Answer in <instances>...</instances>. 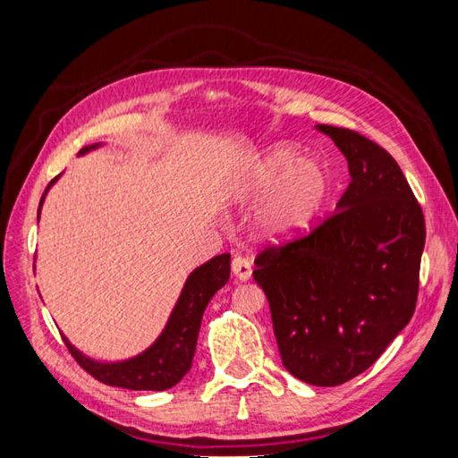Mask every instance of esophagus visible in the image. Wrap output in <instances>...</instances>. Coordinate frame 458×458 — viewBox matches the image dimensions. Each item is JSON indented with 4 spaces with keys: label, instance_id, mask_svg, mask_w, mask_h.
Returning <instances> with one entry per match:
<instances>
[{
    "label": "esophagus",
    "instance_id": "esophagus-1",
    "mask_svg": "<svg viewBox=\"0 0 458 458\" xmlns=\"http://www.w3.org/2000/svg\"><path fill=\"white\" fill-rule=\"evenodd\" d=\"M231 269L239 281H248L252 276V261L244 256H234Z\"/></svg>",
    "mask_w": 458,
    "mask_h": 458
}]
</instances>
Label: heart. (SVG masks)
I'll return each instance as SVG.
<instances>
[{"mask_svg":"<svg viewBox=\"0 0 458 458\" xmlns=\"http://www.w3.org/2000/svg\"><path fill=\"white\" fill-rule=\"evenodd\" d=\"M294 158L288 145H271L246 175L248 195H267L254 214L252 225L259 237L284 241L310 225L328 192V175L315 158Z\"/></svg>","mask_w":458,"mask_h":458,"instance_id":"b5f03b06","label":"heart"}]
</instances>
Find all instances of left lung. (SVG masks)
Segmentation results:
<instances>
[{
	"label": "left lung",
	"instance_id": "obj_1",
	"mask_svg": "<svg viewBox=\"0 0 458 458\" xmlns=\"http://www.w3.org/2000/svg\"><path fill=\"white\" fill-rule=\"evenodd\" d=\"M348 160L352 182L308 237L256 258L283 365L301 382L338 386L365 372L417 306L422 208L392 155L361 133L315 126Z\"/></svg>",
	"mask_w": 458,
	"mask_h": 458
}]
</instances>
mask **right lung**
<instances>
[{
  "mask_svg": "<svg viewBox=\"0 0 458 458\" xmlns=\"http://www.w3.org/2000/svg\"><path fill=\"white\" fill-rule=\"evenodd\" d=\"M101 145L103 143L84 147L78 155H88V152L99 148ZM57 179L59 175L47 185L44 197L39 200L38 219L47 191L55 185ZM229 275L231 254H219L192 271L187 276L182 294H179L168 323H165L160 336L140 355L113 363L95 361V359L76 350L74 345L68 342V338L63 336L64 344L68 345V352L72 353V357L81 369L103 384L126 387V390H168V387L175 386L189 372L197 350V338L204 310L217 290L229 281Z\"/></svg>",
  "mask_w": 458,
  "mask_h": 458,
  "instance_id": "add662e5",
  "label": "right lung"
}]
</instances>
